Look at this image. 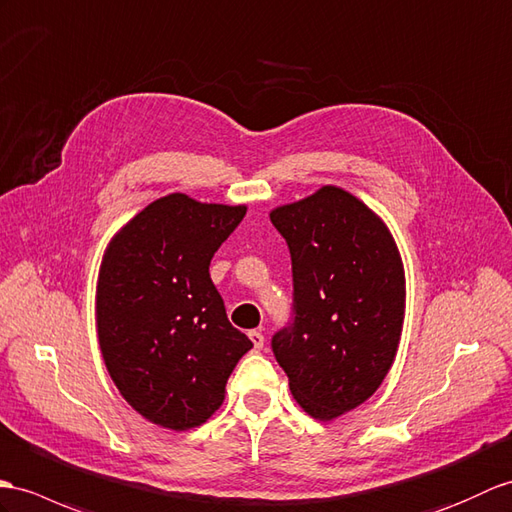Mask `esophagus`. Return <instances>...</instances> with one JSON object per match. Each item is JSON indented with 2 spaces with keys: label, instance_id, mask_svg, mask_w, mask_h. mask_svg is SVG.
<instances>
[{
  "label": "esophagus",
  "instance_id": "34e87169",
  "mask_svg": "<svg viewBox=\"0 0 512 512\" xmlns=\"http://www.w3.org/2000/svg\"><path fill=\"white\" fill-rule=\"evenodd\" d=\"M248 338H251V342H253V347L255 349H264V334H261V331H251V334H248Z\"/></svg>",
  "mask_w": 512,
  "mask_h": 512
}]
</instances>
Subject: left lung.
Returning <instances> with one entry per match:
<instances>
[{"label": "left lung", "instance_id": "1", "mask_svg": "<svg viewBox=\"0 0 512 512\" xmlns=\"http://www.w3.org/2000/svg\"><path fill=\"white\" fill-rule=\"evenodd\" d=\"M292 257L294 323L272 338L296 403L318 421L351 412L382 386L406 316V272L386 222L323 185L270 211Z\"/></svg>", "mask_w": 512, "mask_h": 512}]
</instances>
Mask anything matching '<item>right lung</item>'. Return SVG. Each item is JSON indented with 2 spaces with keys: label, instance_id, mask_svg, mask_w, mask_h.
I'll use <instances>...</instances> for the list:
<instances>
[{
  "label": "right lung",
  "instance_id": "add662e5",
  "mask_svg": "<svg viewBox=\"0 0 512 512\" xmlns=\"http://www.w3.org/2000/svg\"><path fill=\"white\" fill-rule=\"evenodd\" d=\"M246 205L168 194L128 220L106 246L95 329L113 384L128 406L165 430L205 423L246 351L209 277L213 253Z\"/></svg>",
  "mask_w": 512,
  "mask_h": 512
}]
</instances>
